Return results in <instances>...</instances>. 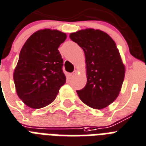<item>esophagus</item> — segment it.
<instances>
[{
    "label": "esophagus",
    "mask_w": 146,
    "mask_h": 146,
    "mask_svg": "<svg viewBox=\"0 0 146 146\" xmlns=\"http://www.w3.org/2000/svg\"><path fill=\"white\" fill-rule=\"evenodd\" d=\"M76 74H77V71H74V72H72V73H71V74H70V75H71V77H73Z\"/></svg>",
    "instance_id": "1"
}]
</instances>
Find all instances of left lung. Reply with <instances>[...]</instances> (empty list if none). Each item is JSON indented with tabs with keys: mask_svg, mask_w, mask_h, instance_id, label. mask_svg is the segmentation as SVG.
Returning <instances> with one entry per match:
<instances>
[{
	"mask_svg": "<svg viewBox=\"0 0 146 146\" xmlns=\"http://www.w3.org/2000/svg\"><path fill=\"white\" fill-rule=\"evenodd\" d=\"M69 36L85 55L87 84L77 91L78 95L88 107L104 109L117 98L126 72L116 42L107 33L92 28L72 33Z\"/></svg>",
	"mask_w": 146,
	"mask_h": 146,
	"instance_id": "8db88e82",
	"label": "left lung"
}]
</instances>
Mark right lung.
Here are the masks:
<instances>
[{
  "label": "right lung",
  "mask_w": 146,
  "mask_h": 146,
  "mask_svg": "<svg viewBox=\"0 0 146 146\" xmlns=\"http://www.w3.org/2000/svg\"><path fill=\"white\" fill-rule=\"evenodd\" d=\"M66 38L59 30L43 29L31 35L22 47L13 81L18 97L27 107L48 106L65 84L63 59L58 48Z\"/></svg>",
  "instance_id": "1"
}]
</instances>
